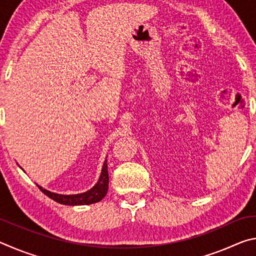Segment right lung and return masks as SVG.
Returning a JSON list of instances; mask_svg holds the SVG:
<instances>
[{
    "mask_svg": "<svg viewBox=\"0 0 256 256\" xmlns=\"http://www.w3.org/2000/svg\"><path fill=\"white\" fill-rule=\"evenodd\" d=\"M108 183H110V178H108V170H107V160L104 162L100 176L96 184H94L92 188L86 192L79 193V194H58L50 192V190L42 188L38 184H36L42 193L50 198L52 200L56 201L60 204L66 206H84V204H92V203H97L102 201L104 198L106 196L108 190Z\"/></svg>",
    "mask_w": 256,
    "mask_h": 256,
    "instance_id": "right-lung-1",
    "label": "right lung"
}]
</instances>
